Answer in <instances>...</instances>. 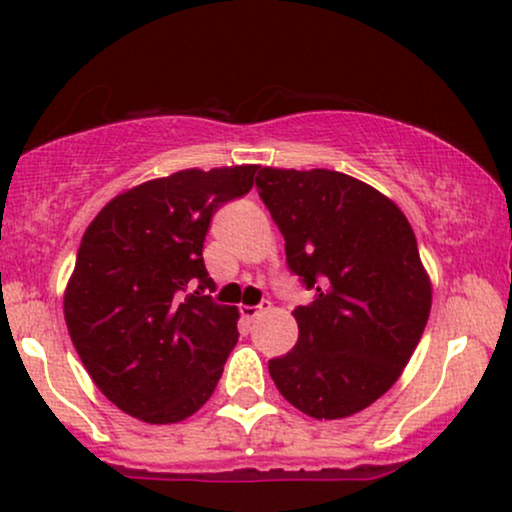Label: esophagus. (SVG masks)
<instances>
[{"mask_svg":"<svg viewBox=\"0 0 512 512\" xmlns=\"http://www.w3.org/2000/svg\"><path fill=\"white\" fill-rule=\"evenodd\" d=\"M269 309H271V302H260V304H255V307H250V304H243L241 316L245 321H252V319H257L260 314L269 312Z\"/></svg>","mask_w":512,"mask_h":512,"instance_id":"esophagus-1","label":"esophagus"}]
</instances>
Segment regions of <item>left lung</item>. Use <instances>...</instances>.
Instances as JSON below:
<instances>
[{
  "label": "left lung",
  "instance_id": "obj_1",
  "mask_svg": "<svg viewBox=\"0 0 512 512\" xmlns=\"http://www.w3.org/2000/svg\"><path fill=\"white\" fill-rule=\"evenodd\" d=\"M286 241L288 269L314 300L293 316L295 347L269 361L278 392L319 420L383 397L409 364L432 288L409 219L383 193L333 170H274L255 179Z\"/></svg>",
  "mask_w": 512,
  "mask_h": 512
}]
</instances>
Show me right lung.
Returning <instances> with one entry per match:
<instances>
[{
  "instance_id": "1",
  "label": "right lung",
  "mask_w": 512,
  "mask_h": 512,
  "mask_svg": "<svg viewBox=\"0 0 512 512\" xmlns=\"http://www.w3.org/2000/svg\"><path fill=\"white\" fill-rule=\"evenodd\" d=\"M257 165L181 170L134 186L84 231L63 312L96 387L129 416L189 418L238 342V309L208 295L212 215L252 189Z\"/></svg>"
}]
</instances>
